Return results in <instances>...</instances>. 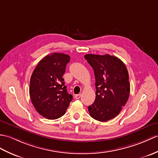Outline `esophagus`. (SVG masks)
I'll list each match as a JSON object with an SVG mask.
<instances>
[{
  "instance_id": "34e87169",
  "label": "esophagus",
  "mask_w": 158,
  "mask_h": 158,
  "mask_svg": "<svg viewBox=\"0 0 158 158\" xmlns=\"http://www.w3.org/2000/svg\"><path fill=\"white\" fill-rule=\"evenodd\" d=\"M75 99H79L81 98V94H77L75 96Z\"/></svg>"
}]
</instances>
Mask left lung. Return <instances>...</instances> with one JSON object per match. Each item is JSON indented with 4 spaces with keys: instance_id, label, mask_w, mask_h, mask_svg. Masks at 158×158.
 I'll use <instances>...</instances> for the list:
<instances>
[{
    "instance_id": "8db88e82",
    "label": "left lung",
    "mask_w": 158,
    "mask_h": 158,
    "mask_svg": "<svg viewBox=\"0 0 158 158\" xmlns=\"http://www.w3.org/2000/svg\"><path fill=\"white\" fill-rule=\"evenodd\" d=\"M85 58L93 68L96 78V99L88 106L90 116L106 122L114 118L129 97V73L118 58L110 54H86Z\"/></svg>"
}]
</instances>
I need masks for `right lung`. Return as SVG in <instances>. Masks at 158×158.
Returning a JSON list of instances; mask_svg holds the SVG:
<instances>
[{"label":"right lung","instance_id":"obj_1","mask_svg":"<svg viewBox=\"0 0 158 158\" xmlns=\"http://www.w3.org/2000/svg\"><path fill=\"white\" fill-rule=\"evenodd\" d=\"M70 58L64 53L47 55L39 62L31 75L29 96L36 111L47 119L63 116L73 100L62 78Z\"/></svg>","mask_w":158,"mask_h":158}]
</instances>
